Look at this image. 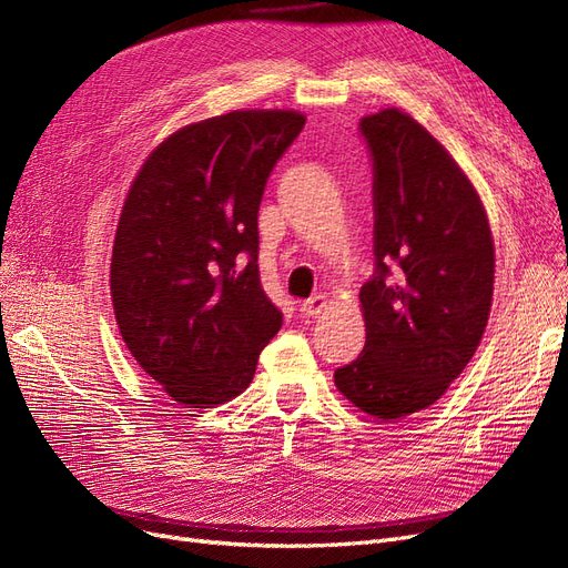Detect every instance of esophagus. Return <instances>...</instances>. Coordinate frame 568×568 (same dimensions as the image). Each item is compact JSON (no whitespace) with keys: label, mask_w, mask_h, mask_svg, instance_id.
<instances>
[{"label":"esophagus","mask_w":568,"mask_h":568,"mask_svg":"<svg viewBox=\"0 0 568 568\" xmlns=\"http://www.w3.org/2000/svg\"><path fill=\"white\" fill-rule=\"evenodd\" d=\"M326 307V296H313L301 303V315L303 317H317L322 311Z\"/></svg>","instance_id":"34e87169"}]
</instances>
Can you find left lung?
<instances>
[{"label":"left lung","mask_w":568,"mask_h":568,"mask_svg":"<svg viewBox=\"0 0 568 568\" xmlns=\"http://www.w3.org/2000/svg\"><path fill=\"white\" fill-rule=\"evenodd\" d=\"M374 163V277L359 288L365 348L334 372L367 415L434 405L484 338L495 282L488 215L436 136L400 109L359 120Z\"/></svg>","instance_id":"left-lung-1"}]
</instances>
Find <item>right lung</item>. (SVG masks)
I'll list each match as a JSON object with an SVG mask.
<instances>
[{"instance_id": "add662e5", "label": "right lung", "mask_w": 568, "mask_h": 568, "mask_svg": "<svg viewBox=\"0 0 568 568\" xmlns=\"http://www.w3.org/2000/svg\"><path fill=\"white\" fill-rule=\"evenodd\" d=\"M305 115L232 111L153 149L120 211L111 301L140 367L184 407H215L251 384L282 329L261 284L257 209Z\"/></svg>"}]
</instances>
